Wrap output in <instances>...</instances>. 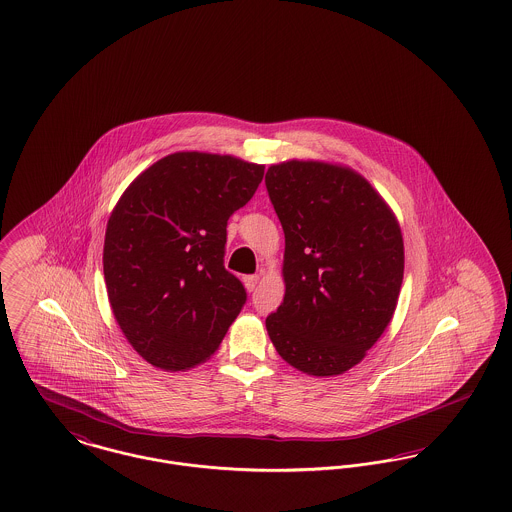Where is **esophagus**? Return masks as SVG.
<instances>
[{
    "mask_svg": "<svg viewBox=\"0 0 512 512\" xmlns=\"http://www.w3.org/2000/svg\"><path fill=\"white\" fill-rule=\"evenodd\" d=\"M243 282H245V288H247L249 292H253V290L257 288V284H259V276H257V274H249V276L243 278Z\"/></svg>",
    "mask_w": 512,
    "mask_h": 512,
    "instance_id": "esophagus-1",
    "label": "esophagus"
}]
</instances>
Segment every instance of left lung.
Returning <instances> with one entry per match:
<instances>
[{
    "mask_svg": "<svg viewBox=\"0 0 512 512\" xmlns=\"http://www.w3.org/2000/svg\"><path fill=\"white\" fill-rule=\"evenodd\" d=\"M265 185L286 238L272 344L307 375L348 371L391 323L404 274L398 222L348 168L290 160L271 166Z\"/></svg>",
    "mask_w": 512,
    "mask_h": 512,
    "instance_id": "left-lung-1",
    "label": "left lung"
}]
</instances>
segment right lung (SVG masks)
I'll return each instance as SVG.
<instances>
[{
  "label": "right lung",
  "mask_w": 512,
  "mask_h": 512,
  "mask_svg": "<svg viewBox=\"0 0 512 512\" xmlns=\"http://www.w3.org/2000/svg\"><path fill=\"white\" fill-rule=\"evenodd\" d=\"M265 166L207 152L170 154L133 181L112 212L104 280L129 344L166 371L209 360L247 292L224 267L226 226Z\"/></svg>",
  "instance_id": "right-lung-1"
}]
</instances>
